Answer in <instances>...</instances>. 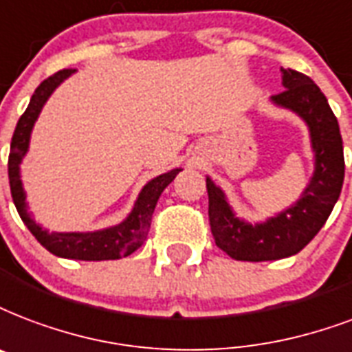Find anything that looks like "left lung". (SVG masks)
I'll return each instance as SVG.
<instances>
[{
  "label": "left lung",
  "instance_id": "8db88e82",
  "mask_svg": "<svg viewBox=\"0 0 352 352\" xmlns=\"http://www.w3.org/2000/svg\"><path fill=\"white\" fill-rule=\"evenodd\" d=\"M283 72V94L270 101L294 112L308 129L314 171L299 199L264 221H248L230 206L221 188L206 175L210 229L221 251L234 260L264 262L297 254L325 225L343 186V144L331 104L310 77L295 69Z\"/></svg>",
  "mask_w": 352,
  "mask_h": 352
}]
</instances>
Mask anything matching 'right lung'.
<instances>
[{
	"mask_svg": "<svg viewBox=\"0 0 352 352\" xmlns=\"http://www.w3.org/2000/svg\"><path fill=\"white\" fill-rule=\"evenodd\" d=\"M75 69H60L55 75H51L45 80H42L38 88L31 96L29 107L18 120V125L12 134L9 155V182L10 194L14 201L16 210L20 214L21 221L36 240L44 245L50 253L60 258L72 260H116L129 256L140 248L149 232V223L151 216L157 206V201L160 194L164 192L166 186L177 177L182 168H175L155 177L149 182L144 184L140 194L134 201L133 208L127 214V218L112 227H104L99 230H87V232H50L42 225L36 223L29 212V203H27V194L21 182V162L29 151V142H31V133L40 112L64 80L72 77Z\"/></svg>",
	"mask_w": 352,
	"mask_h": 352,
	"instance_id": "1",
	"label": "right lung"
}]
</instances>
